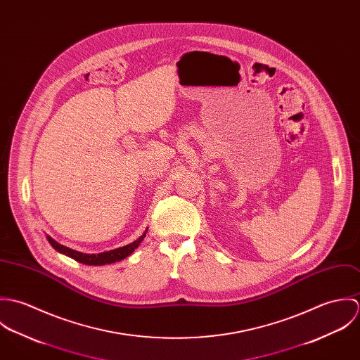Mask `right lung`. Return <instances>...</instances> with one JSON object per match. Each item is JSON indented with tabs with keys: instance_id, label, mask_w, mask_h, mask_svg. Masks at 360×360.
Listing matches in <instances>:
<instances>
[{
	"instance_id": "add662e5",
	"label": "right lung",
	"mask_w": 360,
	"mask_h": 360,
	"mask_svg": "<svg viewBox=\"0 0 360 360\" xmlns=\"http://www.w3.org/2000/svg\"><path fill=\"white\" fill-rule=\"evenodd\" d=\"M148 230V229H147ZM147 230L143 233V236H140L136 241H133L131 244L129 245H124V247H120V248H116V250H112V251H106V252H101V254H83V252H79V251H75V250H70L65 245H60L59 243H56L52 237L47 236V240L49 243L51 244L52 248L56 250L58 252L66 255V257H72L83 264H89V266H103V264H109V263H115V262H119L124 257L131 255L134 252V250L141 244V241L144 240V237L147 236Z\"/></svg>"
}]
</instances>
